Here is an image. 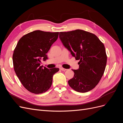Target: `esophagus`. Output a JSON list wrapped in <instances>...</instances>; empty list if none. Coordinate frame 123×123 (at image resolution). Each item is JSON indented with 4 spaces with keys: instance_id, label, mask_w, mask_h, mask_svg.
<instances>
[{
    "instance_id": "obj_1",
    "label": "esophagus",
    "mask_w": 123,
    "mask_h": 123,
    "mask_svg": "<svg viewBox=\"0 0 123 123\" xmlns=\"http://www.w3.org/2000/svg\"><path fill=\"white\" fill-rule=\"evenodd\" d=\"M60 69L61 70H62V71H66V70H67V69H65V68H60Z\"/></svg>"
}]
</instances>
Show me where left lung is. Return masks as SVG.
I'll list each match as a JSON object with an SVG mask.
<instances>
[{
	"instance_id": "obj_1",
	"label": "left lung",
	"mask_w": 123,
	"mask_h": 123,
	"mask_svg": "<svg viewBox=\"0 0 123 123\" xmlns=\"http://www.w3.org/2000/svg\"><path fill=\"white\" fill-rule=\"evenodd\" d=\"M59 38L78 62L79 69L72 70L74 77L68 81L75 91L91 90L103 75L107 56L103 43L95 34L82 30L59 32Z\"/></svg>"
}]
</instances>
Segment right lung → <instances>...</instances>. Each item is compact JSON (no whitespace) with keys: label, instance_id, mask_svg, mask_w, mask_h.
Returning a JSON list of instances; mask_svg holds the SVG:
<instances>
[{"label":"right lung","instance_id":"obj_1","mask_svg":"<svg viewBox=\"0 0 123 123\" xmlns=\"http://www.w3.org/2000/svg\"><path fill=\"white\" fill-rule=\"evenodd\" d=\"M59 32L36 30L24 35L14 50L13 63L15 72L24 87L30 92L40 94L49 90L54 74L58 68L40 66L41 59L58 38Z\"/></svg>","mask_w":123,"mask_h":123}]
</instances>
